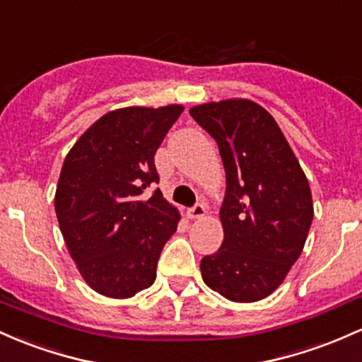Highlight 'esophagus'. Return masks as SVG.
I'll return each mask as SVG.
<instances>
[{
	"label": "esophagus",
	"mask_w": 362,
	"mask_h": 362,
	"mask_svg": "<svg viewBox=\"0 0 362 362\" xmlns=\"http://www.w3.org/2000/svg\"><path fill=\"white\" fill-rule=\"evenodd\" d=\"M187 216L192 218V220H197V218L206 216V206L204 204H196L194 208L189 209Z\"/></svg>",
	"instance_id": "34e87169"
}]
</instances>
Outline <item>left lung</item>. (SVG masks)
Returning <instances> with one entry per match:
<instances>
[{"label":"left lung","instance_id":"1","mask_svg":"<svg viewBox=\"0 0 362 362\" xmlns=\"http://www.w3.org/2000/svg\"><path fill=\"white\" fill-rule=\"evenodd\" d=\"M216 141L226 173L225 239L201 261L202 280L233 303L273 293L303 252L315 209L309 182L275 118L249 99L189 110Z\"/></svg>","mask_w":362,"mask_h":362}]
</instances>
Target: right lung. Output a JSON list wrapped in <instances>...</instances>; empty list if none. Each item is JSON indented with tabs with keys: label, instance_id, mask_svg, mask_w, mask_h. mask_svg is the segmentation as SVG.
<instances>
[{
	"label": "right lung",
	"instance_id": "obj_1",
	"mask_svg": "<svg viewBox=\"0 0 362 362\" xmlns=\"http://www.w3.org/2000/svg\"><path fill=\"white\" fill-rule=\"evenodd\" d=\"M184 106H130L94 122L69 151L54 209L71 259L93 291L129 299L151 287L180 214L156 189L154 154Z\"/></svg>",
	"mask_w": 362,
	"mask_h": 362
}]
</instances>
